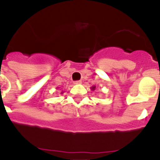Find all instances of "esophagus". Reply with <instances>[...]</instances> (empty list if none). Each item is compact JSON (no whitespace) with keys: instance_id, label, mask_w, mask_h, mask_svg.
Returning <instances> with one entry per match:
<instances>
[{"instance_id":"esophagus-1","label":"esophagus","mask_w":160,"mask_h":160,"mask_svg":"<svg viewBox=\"0 0 160 160\" xmlns=\"http://www.w3.org/2000/svg\"><path fill=\"white\" fill-rule=\"evenodd\" d=\"M81 80H77V81H75V82H74V84H81Z\"/></svg>"}]
</instances>
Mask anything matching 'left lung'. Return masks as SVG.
Masks as SVG:
<instances>
[{
	"mask_svg": "<svg viewBox=\"0 0 160 160\" xmlns=\"http://www.w3.org/2000/svg\"><path fill=\"white\" fill-rule=\"evenodd\" d=\"M95 88H96V87H95V86H92V87H91V89H92V90H94Z\"/></svg>",
	"mask_w": 160,
	"mask_h": 160,
	"instance_id": "8db88e82",
	"label": "left lung"
}]
</instances>
